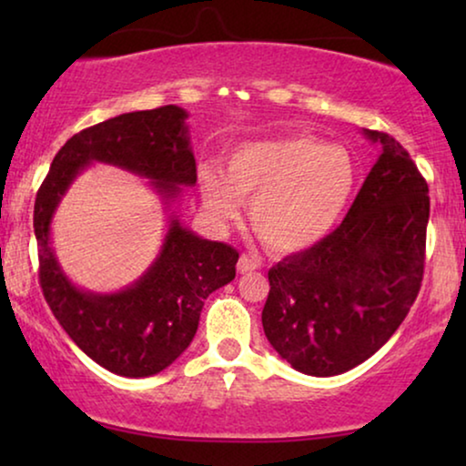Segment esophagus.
<instances>
[{
  "mask_svg": "<svg viewBox=\"0 0 466 466\" xmlns=\"http://www.w3.org/2000/svg\"><path fill=\"white\" fill-rule=\"evenodd\" d=\"M254 269H258V260L248 257V254H241L239 260H238V271L248 273V271H254Z\"/></svg>",
  "mask_w": 466,
  "mask_h": 466,
  "instance_id": "34e87169",
  "label": "esophagus"
}]
</instances>
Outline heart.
Segmentation results:
<instances>
[{"instance_id":"heart-1","label":"heart","mask_w":466,"mask_h":466,"mask_svg":"<svg viewBox=\"0 0 466 466\" xmlns=\"http://www.w3.org/2000/svg\"><path fill=\"white\" fill-rule=\"evenodd\" d=\"M356 163L343 146L308 136L254 139L227 157L222 174L201 171L212 218L233 222L250 204L252 231L276 254L309 250L339 225L356 190Z\"/></svg>"}]
</instances>
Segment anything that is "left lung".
Instances as JSON below:
<instances>
[{
	"instance_id": "obj_1",
	"label": "left lung",
	"mask_w": 466,
	"mask_h": 466,
	"mask_svg": "<svg viewBox=\"0 0 466 466\" xmlns=\"http://www.w3.org/2000/svg\"><path fill=\"white\" fill-rule=\"evenodd\" d=\"M362 133L381 155L346 218L320 244L269 269L267 339L292 369L316 378L346 373L378 352L424 276L429 184L397 139Z\"/></svg>"
}]
</instances>
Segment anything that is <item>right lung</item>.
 Segmentation results:
<instances>
[{
    "label": "right lung",
    "mask_w": 466,
    "mask_h": 466,
    "mask_svg": "<svg viewBox=\"0 0 466 466\" xmlns=\"http://www.w3.org/2000/svg\"><path fill=\"white\" fill-rule=\"evenodd\" d=\"M188 114L177 106L129 112L88 127L56 152L35 197L34 228L46 303L82 352L107 371L148 378L190 346L203 301L235 278L239 252L182 227L174 206L182 187H195ZM91 162H107L153 182L170 212L162 252L145 276L118 293L78 289L62 273L49 241V222L62 195Z\"/></svg>",
    "instance_id": "1"
}]
</instances>
